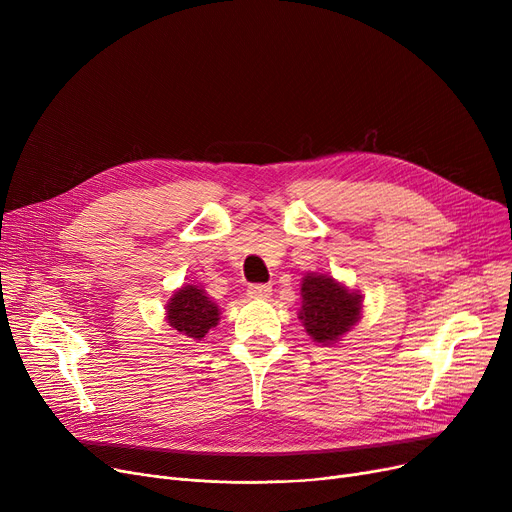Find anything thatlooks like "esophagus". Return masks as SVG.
Segmentation results:
<instances>
[{
    "instance_id": "obj_1",
    "label": "esophagus",
    "mask_w": 512,
    "mask_h": 512,
    "mask_svg": "<svg viewBox=\"0 0 512 512\" xmlns=\"http://www.w3.org/2000/svg\"><path fill=\"white\" fill-rule=\"evenodd\" d=\"M247 294H249L251 299H267L272 294V286H267V284H251L247 288Z\"/></svg>"
}]
</instances>
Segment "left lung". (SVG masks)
I'll use <instances>...</instances> for the list:
<instances>
[{"mask_svg": "<svg viewBox=\"0 0 512 512\" xmlns=\"http://www.w3.org/2000/svg\"><path fill=\"white\" fill-rule=\"evenodd\" d=\"M301 319L315 342H334L351 330L361 313V294L328 276H307L301 286Z\"/></svg>", "mask_w": 512, "mask_h": 512, "instance_id": "left-lung-1", "label": "left lung"}]
</instances>
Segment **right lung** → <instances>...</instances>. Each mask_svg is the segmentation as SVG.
<instances>
[{"label":"right lung","mask_w":512,"mask_h":512,"mask_svg":"<svg viewBox=\"0 0 512 512\" xmlns=\"http://www.w3.org/2000/svg\"><path fill=\"white\" fill-rule=\"evenodd\" d=\"M220 311L211 303L205 292L197 286L180 288L168 305V324L182 336L201 340L205 334L218 326Z\"/></svg>","instance_id":"1"}]
</instances>
